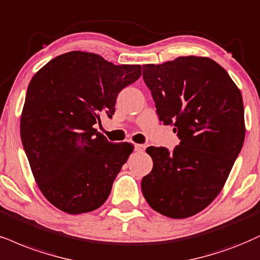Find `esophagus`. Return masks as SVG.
Instances as JSON below:
<instances>
[{"instance_id": "34e87169", "label": "esophagus", "mask_w": 260, "mask_h": 260, "mask_svg": "<svg viewBox=\"0 0 260 260\" xmlns=\"http://www.w3.org/2000/svg\"><path fill=\"white\" fill-rule=\"evenodd\" d=\"M145 149H146V146L145 145H135V150H136V152L142 153V152H145Z\"/></svg>"}]
</instances>
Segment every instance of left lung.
<instances>
[{
    "mask_svg": "<svg viewBox=\"0 0 260 260\" xmlns=\"http://www.w3.org/2000/svg\"><path fill=\"white\" fill-rule=\"evenodd\" d=\"M143 81L159 120L174 125L181 140L172 152L165 147L146 149L153 169L141 182L143 197L156 212L188 218L220 193L241 152V92L222 66L201 56L143 65Z\"/></svg>",
    "mask_w": 260,
    "mask_h": 260,
    "instance_id": "left-lung-1",
    "label": "left lung"
}]
</instances>
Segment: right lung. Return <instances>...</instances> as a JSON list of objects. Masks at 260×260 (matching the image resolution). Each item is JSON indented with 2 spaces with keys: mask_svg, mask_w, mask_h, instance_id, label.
<instances>
[{
  "mask_svg": "<svg viewBox=\"0 0 260 260\" xmlns=\"http://www.w3.org/2000/svg\"><path fill=\"white\" fill-rule=\"evenodd\" d=\"M140 65H114L92 53L56 56L32 77L20 119L31 171L44 198L70 214L107 200L131 143H112L94 129L112 118L117 96L140 78Z\"/></svg>",
  "mask_w": 260,
  "mask_h": 260,
  "instance_id": "1",
  "label": "right lung"
}]
</instances>
